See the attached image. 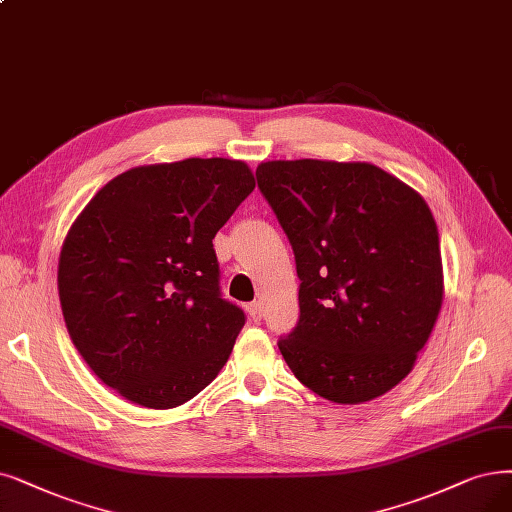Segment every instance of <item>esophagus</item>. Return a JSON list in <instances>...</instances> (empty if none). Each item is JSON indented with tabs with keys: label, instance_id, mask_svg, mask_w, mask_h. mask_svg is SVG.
Here are the masks:
<instances>
[{
	"label": "esophagus",
	"instance_id": "34e87169",
	"mask_svg": "<svg viewBox=\"0 0 512 512\" xmlns=\"http://www.w3.org/2000/svg\"><path fill=\"white\" fill-rule=\"evenodd\" d=\"M248 315H250L254 321H260V319H262V304H260V302H250V304H248Z\"/></svg>",
	"mask_w": 512,
	"mask_h": 512
}]
</instances>
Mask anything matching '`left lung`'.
Segmentation results:
<instances>
[{
	"label": "left lung",
	"instance_id": "1",
	"mask_svg": "<svg viewBox=\"0 0 512 512\" xmlns=\"http://www.w3.org/2000/svg\"><path fill=\"white\" fill-rule=\"evenodd\" d=\"M256 180L300 279L298 323L277 342L285 363L334 403L391 391L412 372L443 302L426 201L372 163L267 161Z\"/></svg>",
	"mask_w": 512,
	"mask_h": 512
}]
</instances>
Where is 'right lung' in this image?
<instances>
[{
    "mask_svg": "<svg viewBox=\"0 0 512 512\" xmlns=\"http://www.w3.org/2000/svg\"><path fill=\"white\" fill-rule=\"evenodd\" d=\"M256 187L235 159L119 174L73 222L58 296L79 355L151 410L201 393L227 363L245 313L222 298L212 239Z\"/></svg>",
    "mask_w": 512,
    "mask_h": 512,
    "instance_id": "obj_1",
    "label": "right lung"
}]
</instances>
